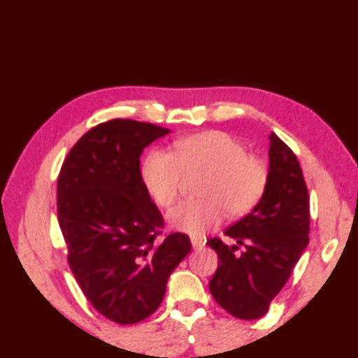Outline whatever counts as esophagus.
<instances>
[{
    "mask_svg": "<svg viewBox=\"0 0 358 358\" xmlns=\"http://www.w3.org/2000/svg\"><path fill=\"white\" fill-rule=\"evenodd\" d=\"M191 243H192L194 250H201L206 245V239H203V237H200V236H192Z\"/></svg>",
    "mask_w": 358,
    "mask_h": 358,
    "instance_id": "esophagus-1",
    "label": "esophagus"
}]
</instances>
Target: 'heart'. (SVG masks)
Wrapping results in <instances>:
<instances>
[{"label": "heart", "mask_w": 358, "mask_h": 358, "mask_svg": "<svg viewBox=\"0 0 358 358\" xmlns=\"http://www.w3.org/2000/svg\"><path fill=\"white\" fill-rule=\"evenodd\" d=\"M181 171L205 172L200 185L203 199L181 201L167 213L173 229L191 236L215 228L227 211L231 217L253 211L270 181L268 164L220 130L180 138L172 144V153L161 149L145 153L139 173L147 194L159 208L171 206L177 199Z\"/></svg>", "instance_id": "heart-1"}]
</instances>
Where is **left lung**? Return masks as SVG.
I'll return each mask as SVG.
<instances>
[{"instance_id": "left-lung-1", "label": "left lung", "mask_w": 358, "mask_h": 358, "mask_svg": "<svg viewBox=\"0 0 358 358\" xmlns=\"http://www.w3.org/2000/svg\"><path fill=\"white\" fill-rule=\"evenodd\" d=\"M268 157L270 181L264 199L225 231L243 245V253L236 255L237 245L228 247L217 237L208 241L219 256L209 290L220 307L241 320L268 312L309 243V192L299 161L273 131Z\"/></svg>"}]
</instances>
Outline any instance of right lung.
I'll list each match as a JSON object with an SVG mask.
<instances>
[{
	"label": "right lung",
	"instance_id": "obj_1",
	"mask_svg": "<svg viewBox=\"0 0 358 358\" xmlns=\"http://www.w3.org/2000/svg\"><path fill=\"white\" fill-rule=\"evenodd\" d=\"M169 129L111 119L88 130L57 180V213L68 264L105 318L135 324L155 312L167 279L191 251L183 233L161 237L164 220L139 173L144 147Z\"/></svg>",
	"mask_w": 358,
	"mask_h": 358
}]
</instances>
